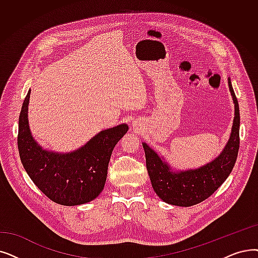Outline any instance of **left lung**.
I'll use <instances>...</instances> for the list:
<instances>
[{
  "label": "left lung",
  "mask_w": 258,
  "mask_h": 258,
  "mask_svg": "<svg viewBox=\"0 0 258 258\" xmlns=\"http://www.w3.org/2000/svg\"><path fill=\"white\" fill-rule=\"evenodd\" d=\"M228 84L235 110L233 125L227 144L215 159L198 169L177 171L164 157L159 156L150 145L142 142L152 186L164 203L178 207L197 205L214 193L231 174L239 150L240 117L230 77Z\"/></svg>",
  "instance_id": "1"
}]
</instances>
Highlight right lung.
<instances>
[{"mask_svg": "<svg viewBox=\"0 0 258 258\" xmlns=\"http://www.w3.org/2000/svg\"><path fill=\"white\" fill-rule=\"evenodd\" d=\"M30 91L19 117L18 148L31 180L55 204L79 206L96 199L104 188L107 166L118 141L128 131L126 123L99 132L81 148L58 153L42 148L32 137L28 122Z\"/></svg>", "mask_w": 258, "mask_h": 258, "instance_id": "right-lung-1", "label": "right lung"}]
</instances>
